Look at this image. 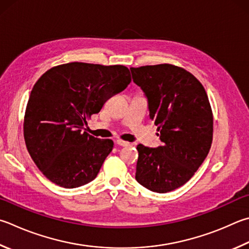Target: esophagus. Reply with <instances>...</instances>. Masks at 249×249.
Masks as SVG:
<instances>
[{"label":"esophagus","mask_w":249,"mask_h":249,"mask_svg":"<svg viewBox=\"0 0 249 249\" xmlns=\"http://www.w3.org/2000/svg\"><path fill=\"white\" fill-rule=\"evenodd\" d=\"M115 143L117 144V146H122V147H125V146H128L129 142H124V140H121V139H117Z\"/></svg>","instance_id":"1"}]
</instances>
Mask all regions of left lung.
I'll return each mask as SVG.
<instances>
[{
    "label": "left lung",
    "mask_w": 249,
    "mask_h": 249,
    "mask_svg": "<svg viewBox=\"0 0 249 249\" xmlns=\"http://www.w3.org/2000/svg\"><path fill=\"white\" fill-rule=\"evenodd\" d=\"M142 90L162 146L138 144L136 180L156 193L184 185L201 165L212 142L213 117L205 88L189 71L171 64L130 67Z\"/></svg>",
    "instance_id": "1"
}]
</instances>
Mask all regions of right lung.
I'll use <instances>...</instances> for the list:
<instances>
[{
    "instance_id": "1",
    "label": "right lung",
    "mask_w": 249,
    "mask_h": 249,
    "mask_svg": "<svg viewBox=\"0 0 249 249\" xmlns=\"http://www.w3.org/2000/svg\"><path fill=\"white\" fill-rule=\"evenodd\" d=\"M130 81L123 65L79 62L53 67L38 79L27 103L24 136L30 157L51 182L76 188L96 178L113 142L86 133V119Z\"/></svg>"
}]
</instances>
